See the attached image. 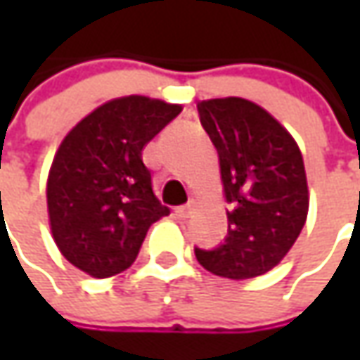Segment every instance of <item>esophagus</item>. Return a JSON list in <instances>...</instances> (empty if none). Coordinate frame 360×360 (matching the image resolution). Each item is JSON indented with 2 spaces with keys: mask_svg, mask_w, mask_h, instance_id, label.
Wrapping results in <instances>:
<instances>
[{
  "mask_svg": "<svg viewBox=\"0 0 360 360\" xmlns=\"http://www.w3.org/2000/svg\"><path fill=\"white\" fill-rule=\"evenodd\" d=\"M192 210H194V202H188V204H184V206H178L174 212H176L178 218H188V216L192 214Z\"/></svg>",
  "mask_w": 360,
  "mask_h": 360,
  "instance_id": "esophagus-1",
  "label": "esophagus"
}]
</instances>
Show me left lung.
<instances>
[{"mask_svg": "<svg viewBox=\"0 0 360 360\" xmlns=\"http://www.w3.org/2000/svg\"><path fill=\"white\" fill-rule=\"evenodd\" d=\"M218 150L229 202V236L214 250L196 248L202 266L232 281L272 270L297 242L309 214V184L300 148L283 124L244 98L198 104Z\"/></svg>", "mask_w": 360, "mask_h": 360, "instance_id": "left-lung-1", "label": "left lung"}]
</instances>
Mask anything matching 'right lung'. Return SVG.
Here are the masks:
<instances>
[{
	"instance_id": "obj_1",
	"label": "right lung",
	"mask_w": 360,
	"mask_h": 360,
	"mask_svg": "<svg viewBox=\"0 0 360 360\" xmlns=\"http://www.w3.org/2000/svg\"><path fill=\"white\" fill-rule=\"evenodd\" d=\"M180 112V104L124 96L98 105L62 140L48 174V216L56 246L76 269L94 278L130 269L148 229L170 214L142 150Z\"/></svg>"
}]
</instances>
